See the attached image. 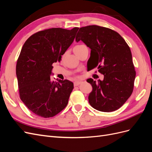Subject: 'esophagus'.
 Listing matches in <instances>:
<instances>
[{
    "instance_id": "34e87169",
    "label": "esophagus",
    "mask_w": 152,
    "mask_h": 152,
    "mask_svg": "<svg viewBox=\"0 0 152 152\" xmlns=\"http://www.w3.org/2000/svg\"><path fill=\"white\" fill-rule=\"evenodd\" d=\"M81 83H82V82H80V81H75L74 82V86H77L80 85Z\"/></svg>"
}]
</instances>
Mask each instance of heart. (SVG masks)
Masks as SVG:
<instances>
[{
  "label": "heart",
  "mask_w": 152,
  "mask_h": 152,
  "mask_svg": "<svg viewBox=\"0 0 152 152\" xmlns=\"http://www.w3.org/2000/svg\"><path fill=\"white\" fill-rule=\"evenodd\" d=\"M84 45H77L76 46L73 48V50H74V52L77 51V50H79L82 47H83Z\"/></svg>",
  "instance_id": "1"
}]
</instances>
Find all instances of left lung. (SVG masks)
<instances>
[{"label":"left lung","mask_w":152,"mask_h":152,"mask_svg":"<svg viewBox=\"0 0 152 152\" xmlns=\"http://www.w3.org/2000/svg\"><path fill=\"white\" fill-rule=\"evenodd\" d=\"M91 49L87 71L97 67L103 80L87 82L93 87L89 96L92 107L110 112L120 108L134 89L136 71L131 49L121 35L112 29L98 25L80 28L75 38Z\"/></svg>","instance_id":"obj_1"}]
</instances>
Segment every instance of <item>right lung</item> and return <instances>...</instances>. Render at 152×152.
Returning <instances> with one entry per match:
<instances>
[{
  "instance_id": "1",
  "label": "right lung",
  "mask_w": 152,
  "mask_h": 152,
  "mask_svg": "<svg viewBox=\"0 0 152 152\" xmlns=\"http://www.w3.org/2000/svg\"><path fill=\"white\" fill-rule=\"evenodd\" d=\"M79 28H52L31 35L23 46L16 63L21 100L31 112L53 117L65 108L73 89L68 80H50L53 63L72 44Z\"/></svg>"
}]
</instances>
